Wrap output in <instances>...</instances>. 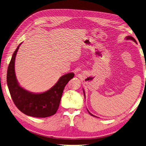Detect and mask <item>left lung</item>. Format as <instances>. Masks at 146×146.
<instances>
[{
	"mask_svg": "<svg viewBox=\"0 0 146 146\" xmlns=\"http://www.w3.org/2000/svg\"><path fill=\"white\" fill-rule=\"evenodd\" d=\"M126 40H133L134 42H136V40H135V39H134V37H132V36H127V37H126ZM137 43V42H136ZM84 96L85 97V91H84ZM88 113L90 114V115H91V116H94V117H96V116H94L92 114H91L90 111H89L88 110Z\"/></svg>",
	"mask_w": 146,
	"mask_h": 146,
	"instance_id": "8db88e82",
	"label": "left lung"
}]
</instances>
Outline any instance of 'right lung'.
Returning a JSON list of instances; mask_svg holds the SVG:
<instances>
[{
	"instance_id": "1",
	"label": "right lung",
	"mask_w": 146,
	"mask_h": 146,
	"mask_svg": "<svg viewBox=\"0 0 146 146\" xmlns=\"http://www.w3.org/2000/svg\"><path fill=\"white\" fill-rule=\"evenodd\" d=\"M20 43L12 55L7 72V85L12 101L25 115L36 117H46L57 111L64 89L74 76L70 73L62 76L56 84L47 91L35 94L21 88L15 73V60Z\"/></svg>"
}]
</instances>
